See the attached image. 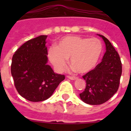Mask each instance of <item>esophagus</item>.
Listing matches in <instances>:
<instances>
[{
    "mask_svg": "<svg viewBox=\"0 0 131 131\" xmlns=\"http://www.w3.org/2000/svg\"><path fill=\"white\" fill-rule=\"evenodd\" d=\"M68 77L69 79H71V80H75L77 79V77H74V76H68Z\"/></svg>",
    "mask_w": 131,
    "mask_h": 131,
    "instance_id": "esophagus-1",
    "label": "esophagus"
}]
</instances>
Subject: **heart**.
<instances>
[{
    "label": "heart",
    "mask_w": 131,
    "mask_h": 131,
    "mask_svg": "<svg viewBox=\"0 0 131 131\" xmlns=\"http://www.w3.org/2000/svg\"><path fill=\"white\" fill-rule=\"evenodd\" d=\"M102 43L97 38L66 36L62 38L56 47L48 49V56L51 63L59 71H63L67 60L79 73L91 71L96 66L102 52Z\"/></svg>",
    "instance_id": "b5f03b06"
}]
</instances>
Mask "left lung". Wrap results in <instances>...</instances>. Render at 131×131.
Here are the masks:
<instances>
[{"mask_svg": "<svg viewBox=\"0 0 131 131\" xmlns=\"http://www.w3.org/2000/svg\"><path fill=\"white\" fill-rule=\"evenodd\" d=\"M98 35L106 44V52L102 61L83 76L86 87L79 94L84 102L91 105L102 104L110 100L119 89L122 73V63L118 52L108 39Z\"/></svg>", "mask_w": 131, "mask_h": 131, "instance_id": "obj_1", "label": "left lung"}]
</instances>
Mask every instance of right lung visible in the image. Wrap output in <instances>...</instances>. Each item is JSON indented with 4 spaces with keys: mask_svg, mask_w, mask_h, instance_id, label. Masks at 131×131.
I'll list each match as a JSON object with an SVG mask.
<instances>
[{
    "mask_svg": "<svg viewBox=\"0 0 131 131\" xmlns=\"http://www.w3.org/2000/svg\"><path fill=\"white\" fill-rule=\"evenodd\" d=\"M47 35L27 41L12 57L11 73L18 93L31 102H41L52 95L64 75L55 73L47 64Z\"/></svg>",
    "mask_w": 131,
    "mask_h": 131,
    "instance_id": "obj_1",
    "label": "right lung"
}]
</instances>
